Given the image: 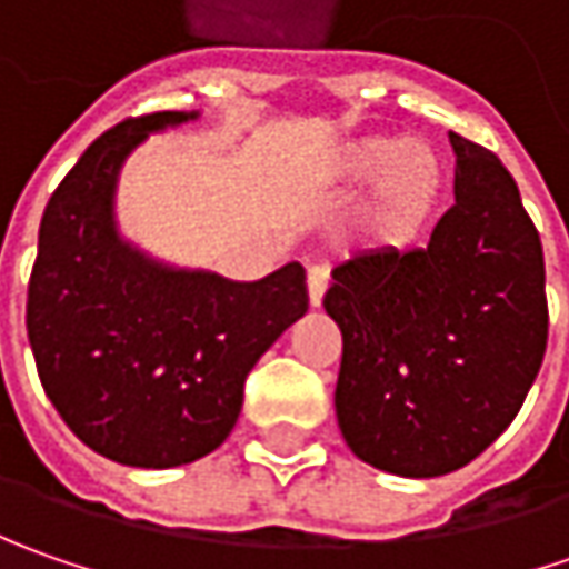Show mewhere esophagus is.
<instances>
[{
	"label": "esophagus",
	"mask_w": 569,
	"mask_h": 569,
	"mask_svg": "<svg viewBox=\"0 0 569 569\" xmlns=\"http://www.w3.org/2000/svg\"><path fill=\"white\" fill-rule=\"evenodd\" d=\"M307 288H310V303L319 307L322 297H326V288H329V269L326 266H310L307 269Z\"/></svg>",
	"instance_id": "34e87169"
}]
</instances>
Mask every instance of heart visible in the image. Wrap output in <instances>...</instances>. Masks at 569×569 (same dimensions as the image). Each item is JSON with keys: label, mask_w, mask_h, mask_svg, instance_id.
<instances>
[{"label": "heart", "mask_w": 569, "mask_h": 569, "mask_svg": "<svg viewBox=\"0 0 569 569\" xmlns=\"http://www.w3.org/2000/svg\"><path fill=\"white\" fill-rule=\"evenodd\" d=\"M329 180L341 187H363L377 180L373 230L386 240H408L433 208L440 189V167L425 144L415 139H361L345 144L336 154Z\"/></svg>", "instance_id": "heart-1"}]
</instances>
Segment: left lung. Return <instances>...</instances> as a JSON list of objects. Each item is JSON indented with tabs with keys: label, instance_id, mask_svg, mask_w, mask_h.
<instances>
[{
	"label": "left lung",
	"instance_id": "obj_1",
	"mask_svg": "<svg viewBox=\"0 0 569 569\" xmlns=\"http://www.w3.org/2000/svg\"><path fill=\"white\" fill-rule=\"evenodd\" d=\"M456 206L427 250L392 247L332 269L341 329L336 415L373 469L437 478L510 427L548 345L541 237L516 180L485 144L449 132Z\"/></svg>",
	"mask_w": 569,
	"mask_h": 569
}]
</instances>
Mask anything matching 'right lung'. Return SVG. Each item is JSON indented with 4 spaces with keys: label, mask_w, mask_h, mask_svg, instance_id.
Instances as JSON below:
<instances>
[{
    "label": "right lung",
    "mask_w": 569,
    "mask_h": 569,
    "mask_svg": "<svg viewBox=\"0 0 569 569\" xmlns=\"http://www.w3.org/2000/svg\"><path fill=\"white\" fill-rule=\"evenodd\" d=\"M161 110L107 129L47 202L28 281V339L43 392L84 447L136 469L218 449L243 382L307 313L297 262L259 281L177 272L122 243L113 187L148 132L192 120Z\"/></svg>",
    "instance_id": "1"
}]
</instances>
